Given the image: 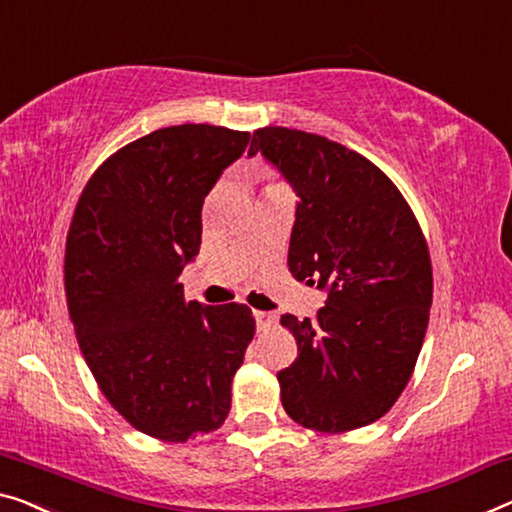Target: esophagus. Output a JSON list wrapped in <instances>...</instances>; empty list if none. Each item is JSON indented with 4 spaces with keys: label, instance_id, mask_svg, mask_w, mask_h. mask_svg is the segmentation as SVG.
I'll use <instances>...</instances> for the list:
<instances>
[{
    "label": "esophagus",
    "instance_id": "obj_1",
    "mask_svg": "<svg viewBox=\"0 0 512 512\" xmlns=\"http://www.w3.org/2000/svg\"><path fill=\"white\" fill-rule=\"evenodd\" d=\"M255 315V322H257V329L259 331H269L273 324H276V315H273V312H264V310H255L253 312Z\"/></svg>",
    "mask_w": 512,
    "mask_h": 512
}]
</instances>
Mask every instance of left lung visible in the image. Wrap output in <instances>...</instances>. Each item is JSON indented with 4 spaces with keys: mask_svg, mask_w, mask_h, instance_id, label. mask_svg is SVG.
<instances>
[{
    "mask_svg": "<svg viewBox=\"0 0 512 512\" xmlns=\"http://www.w3.org/2000/svg\"><path fill=\"white\" fill-rule=\"evenodd\" d=\"M255 154L299 195L289 271L326 289L315 319H280L299 345L278 372L282 407L317 432L375 423L407 386L430 319L421 225L375 163L329 137L266 126L253 133Z\"/></svg>",
    "mask_w": 512,
    "mask_h": 512,
    "instance_id": "1",
    "label": "left lung"
}]
</instances>
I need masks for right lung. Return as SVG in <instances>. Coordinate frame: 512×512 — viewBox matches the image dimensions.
Listing matches in <instances>:
<instances>
[{
  "mask_svg": "<svg viewBox=\"0 0 512 512\" xmlns=\"http://www.w3.org/2000/svg\"><path fill=\"white\" fill-rule=\"evenodd\" d=\"M250 133L181 124L140 137L94 172L66 239V301L82 356L135 430L188 441L223 425L255 335L243 303L183 299L202 204Z\"/></svg>",
  "mask_w": 512,
  "mask_h": 512,
  "instance_id": "add662e5",
  "label": "right lung"
}]
</instances>
